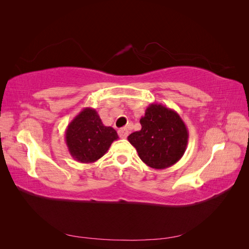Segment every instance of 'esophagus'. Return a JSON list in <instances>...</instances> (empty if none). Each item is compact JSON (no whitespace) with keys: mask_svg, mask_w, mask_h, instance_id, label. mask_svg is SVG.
I'll return each instance as SVG.
<instances>
[{"mask_svg":"<svg viewBox=\"0 0 249 249\" xmlns=\"http://www.w3.org/2000/svg\"><path fill=\"white\" fill-rule=\"evenodd\" d=\"M118 135H119L120 138L125 139L127 137V135H129V130H127L126 127H123V129L118 130Z\"/></svg>","mask_w":249,"mask_h":249,"instance_id":"34e87169","label":"esophagus"}]
</instances>
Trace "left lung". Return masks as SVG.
Returning <instances> with one entry per match:
<instances>
[{"label":"left lung","instance_id":"left-lung-1","mask_svg":"<svg viewBox=\"0 0 249 249\" xmlns=\"http://www.w3.org/2000/svg\"><path fill=\"white\" fill-rule=\"evenodd\" d=\"M140 124L141 130L132 133L127 140L142 162L154 169H165L180 160L189 133L177 111L161 104H150Z\"/></svg>","mask_w":249,"mask_h":249}]
</instances>
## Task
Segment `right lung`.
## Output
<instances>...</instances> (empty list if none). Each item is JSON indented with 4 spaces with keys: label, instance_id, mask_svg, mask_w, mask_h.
I'll return each mask as SVG.
<instances>
[{
    "label": "right lung",
    "instance_id": "add662e5",
    "mask_svg": "<svg viewBox=\"0 0 249 249\" xmlns=\"http://www.w3.org/2000/svg\"><path fill=\"white\" fill-rule=\"evenodd\" d=\"M118 139L112 126L104 125L95 109L84 108L67 125L65 142L70 154L80 163H93Z\"/></svg>",
    "mask_w": 249,
    "mask_h": 249
}]
</instances>
